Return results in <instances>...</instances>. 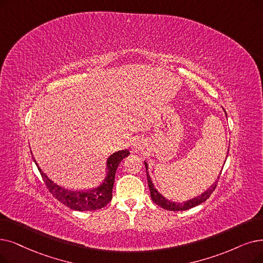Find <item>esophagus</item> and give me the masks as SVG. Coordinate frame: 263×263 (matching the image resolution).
I'll use <instances>...</instances> for the list:
<instances>
[{"instance_id": "obj_1", "label": "esophagus", "mask_w": 263, "mask_h": 263, "mask_svg": "<svg viewBox=\"0 0 263 263\" xmlns=\"http://www.w3.org/2000/svg\"><path fill=\"white\" fill-rule=\"evenodd\" d=\"M144 147H145V142H144V140L141 139V138L135 139V140L133 141V143H132V146H131L132 151H133L134 153H139V152L143 151Z\"/></svg>"}]
</instances>
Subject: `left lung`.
<instances>
[{"mask_svg":"<svg viewBox=\"0 0 263 263\" xmlns=\"http://www.w3.org/2000/svg\"><path fill=\"white\" fill-rule=\"evenodd\" d=\"M227 115V114H226ZM229 152V151H228ZM228 157V156H227ZM145 163V167H146V172H147V181H148V187H149V190H151V197H152V200L157 204L159 205L160 208H162L166 211H186V210H189V209H192L197 206V205L203 203L204 201H206L212 193L214 192L216 186H217V182H218V180H216L214 184L206 190L204 191L201 196H198L196 198H193L191 200H188L186 202H182V203H177V202H173L171 200H167L165 199L161 193H160L154 186L153 181L151 179V176L149 174H148V164L146 162ZM220 174H221V171H220ZM220 176V175H219ZM219 176H218V179H219Z\"/></svg>","mask_w":263,"mask_h":263,"instance_id":"obj_1","label":"left lung"}]
</instances>
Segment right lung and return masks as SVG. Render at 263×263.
<instances>
[{
  "instance_id": "obj_1",
  "label": "right lung",
  "mask_w": 263,
  "mask_h": 263,
  "mask_svg": "<svg viewBox=\"0 0 263 263\" xmlns=\"http://www.w3.org/2000/svg\"><path fill=\"white\" fill-rule=\"evenodd\" d=\"M32 154V153H31ZM130 155L129 151H119L115 154L109 156L107 159L106 163V170H107V175L105 179L103 180L102 184L88 191H78V190H70L63 188L59 185H57L53 182L48 176L45 174L42 168L39 166L35 160L34 162L37 165V168L42 175V178L44 180L46 187L48 188L49 192L51 195L60 201L65 206L70 208L74 211L79 212H87V211H96L104 208L107 203L110 202L111 196H112V187H114V181H115V174L119 163L122 160Z\"/></svg>"
}]
</instances>
